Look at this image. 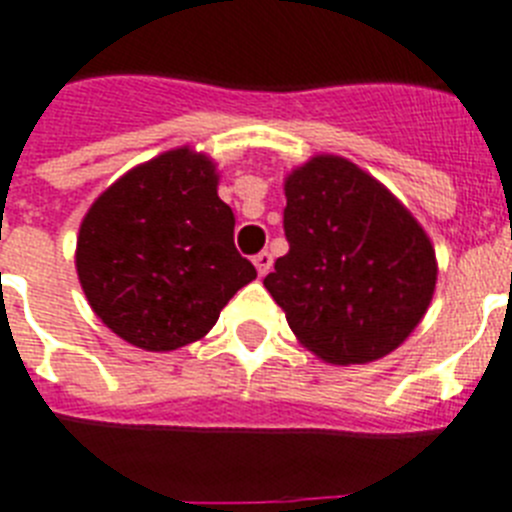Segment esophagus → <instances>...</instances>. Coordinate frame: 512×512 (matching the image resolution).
<instances>
[{
  "label": "esophagus",
  "mask_w": 512,
  "mask_h": 512,
  "mask_svg": "<svg viewBox=\"0 0 512 512\" xmlns=\"http://www.w3.org/2000/svg\"><path fill=\"white\" fill-rule=\"evenodd\" d=\"M252 262H255L257 273L268 275V270L273 268V255H270V252H257V255L252 257Z\"/></svg>",
  "instance_id": "obj_1"
}]
</instances>
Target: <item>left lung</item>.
Segmentation results:
<instances>
[{
    "label": "left lung",
    "mask_w": 512,
    "mask_h": 512,
    "mask_svg": "<svg viewBox=\"0 0 512 512\" xmlns=\"http://www.w3.org/2000/svg\"><path fill=\"white\" fill-rule=\"evenodd\" d=\"M288 252L265 275L304 348L335 366L397 350L433 301L430 237L376 177L317 154L286 177Z\"/></svg>",
    "instance_id": "1"
}]
</instances>
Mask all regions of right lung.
I'll list each match as a JSON object with an SVG mask.
<instances>
[{"label": "right lung", "instance_id": "obj_1", "mask_svg": "<svg viewBox=\"0 0 512 512\" xmlns=\"http://www.w3.org/2000/svg\"><path fill=\"white\" fill-rule=\"evenodd\" d=\"M216 164L190 146L128 170L90 206L77 275L92 311L126 342L167 353L201 340L257 278L234 247Z\"/></svg>", "mask_w": 512, "mask_h": 512}]
</instances>
